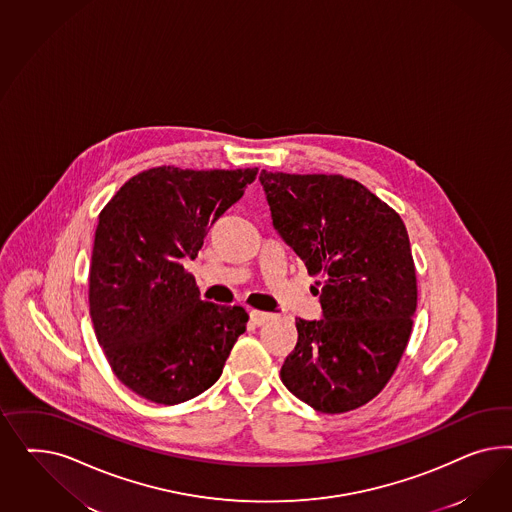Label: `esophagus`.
<instances>
[{"label":"esophagus","mask_w":512,"mask_h":512,"mask_svg":"<svg viewBox=\"0 0 512 512\" xmlns=\"http://www.w3.org/2000/svg\"><path fill=\"white\" fill-rule=\"evenodd\" d=\"M272 317H274V315H272V313H266V311H249V319H251V323H253V325H264V323H268Z\"/></svg>","instance_id":"esophagus-1"}]
</instances>
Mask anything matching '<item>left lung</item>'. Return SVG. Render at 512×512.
Returning <instances> with one entry per match:
<instances>
[{
	"instance_id": "obj_1",
	"label": "left lung",
	"mask_w": 512,
	"mask_h": 512,
	"mask_svg": "<svg viewBox=\"0 0 512 512\" xmlns=\"http://www.w3.org/2000/svg\"><path fill=\"white\" fill-rule=\"evenodd\" d=\"M274 227L310 276L323 319H296L281 381L315 411L373 400L396 372L417 310V272L400 214L341 174L261 172Z\"/></svg>"
}]
</instances>
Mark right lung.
I'll return each instance as SVG.
<instances>
[{"mask_svg": "<svg viewBox=\"0 0 512 512\" xmlns=\"http://www.w3.org/2000/svg\"><path fill=\"white\" fill-rule=\"evenodd\" d=\"M259 169L154 167L129 178L99 214L90 264L93 330L114 375L161 405L212 387L246 332L242 306L204 302L182 264Z\"/></svg>", "mask_w": 512, "mask_h": 512, "instance_id": "obj_1", "label": "right lung"}]
</instances>
